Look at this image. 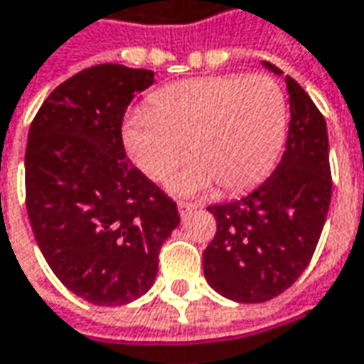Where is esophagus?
<instances>
[{"mask_svg":"<svg viewBox=\"0 0 364 364\" xmlns=\"http://www.w3.org/2000/svg\"><path fill=\"white\" fill-rule=\"evenodd\" d=\"M194 210H196L194 204H190V202H178V214H180V218H186Z\"/></svg>","mask_w":364,"mask_h":364,"instance_id":"obj_1","label":"esophagus"}]
</instances>
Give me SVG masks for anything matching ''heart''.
<instances>
[{"mask_svg":"<svg viewBox=\"0 0 364 364\" xmlns=\"http://www.w3.org/2000/svg\"><path fill=\"white\" fill-rule=\"evenodd\" d=\"M154 106L132 108L122 142L132 162L164 180L186 160L196 162L168 180V190L192 196L214 184L238 194L277 164L289 130V102L268 75H208L156 90Z\"/></svg>","mask_w":364,"mask_h":364,"instance_id":"b5f03b06","label":"heart"}]
</instances>
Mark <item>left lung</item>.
I'll return each instance as SVG.
<instances>
[{
  "mask_svg": "<svg viewBox=\"0 0 364 364\" xmlns=\"http://www.w3.org/2000/svg\"><path fill=\"white\" fill-rule=\"evenodd\" d=\"M268 72L284 75L274 63ZM290 102L287 148L277 170L245 198L208 206L216 234L204 277L236 302H267L294 284L318 245L331 206L326 122L311 96L284 75Z\"/></svg>",
  "mask_w": 364,
  "mask_h": 364,
  "instance_id": "obj_1",
  "label": "left lung"
}]
</instances>
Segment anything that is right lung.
I'll list each match as a JSON object with an SVG mask.
<instances>
[{
  "label": "right lung",
  "instance_id": "1",
  "mask_svg": "<svg viewBox=\"0 0 364 364\" xmlns=\"http://www.w3.org/2000/svg\"><path fill=\"white\" fill-rule=\"evenodd\" d=\"M152 70L100 63L51 92L29 126L26 204L41 255L65 289L122 306L152 289L176 204L126 160L122 119Z\"/></svg>",
  "mask_w": 364,
  "mask_h": 364
}]
</instances>
